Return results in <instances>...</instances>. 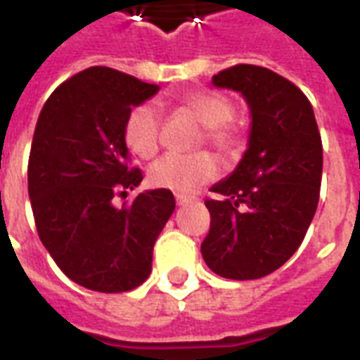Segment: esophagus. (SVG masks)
I'll return each instance as SVG.
<instances>
[{"instance_id": "1", "label": "esophagus", "mask_w": 360, "mask_h": 360, "mask_svg": "<svg viewBox=\"0 0 360 360\" xmlns=\"http://www.w3.org/2000/svg\"><path fill=\"white\" fill-rule=\"evenodd\" d=\"M191 200H192V196H186V194H175V202H177V205L188 204Z\"/></svg>"}]
</instances>
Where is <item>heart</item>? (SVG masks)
I'll list each match as a JSON object with an SVG mask.
<instances>
[{
	"instance_id": "1",
	"label": "heart",
	"mask_w": 360,
	"mask_h": 360,
	"mask_svg": "<svg viewBox=\"0 0 360 360\" xmlns=\"http://www.w3.org/2000/svg\"><path fill=\"white\" fill-rule=\"evenodd\" d=\"M181 109L204 126L200 143L215 147L219 153L230 155L240 147V130L232 124L234 105L229 98L215 92H192L181 100ZM162 136V117L150 103L131 109L124 122V141L137 158H153L158 153ZM217 175V164L207 153L196 155H166L149 168L150 185L174 192H188L207 183Z\"/></svg>"
}]
</instances>
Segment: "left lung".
I'll return each instance as SVG.
<instances>
[{
  "label": "left lung",
  "mask_w": 360,
  "mask_h": 360,
  "mask_svg": "<svg viewBox=\"0 0 360 360\" xmlns=\"http://www.w3.org/2000/svg\"><path fill=\"white\" fill-rule=\"evenodd\" d=\"M213 86L236 90L251 111L240 164L211 186L205 264L226 279L264 278L295 255L317 210L323 143L314 107L298 86L259 65L213 75Z\"/></svg>",
  "instance_id": "1"
}]
</instances>
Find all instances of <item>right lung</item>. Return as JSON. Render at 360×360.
Segmentation results:
<instances>
[{
  "label": "right lung",
  "instance_id": "1",
  "mask_svg": "<svg viewBox=\"0 0 360 360\" xmlns=\"http://www.w3.org/2000/svg\"><path fill=\"white\" fill-rule=\"evenodd\" d=\"M156 92L158 84L94 65L62 82L37 119L27 162L37 234L60 270L90 290L124 292L143 283L175 210L166 188L113 204L143 179L130 168L124 122Z\"/></svg>",
  "mask_w": 360,
  "mask_h": 360
}]
</instances>
